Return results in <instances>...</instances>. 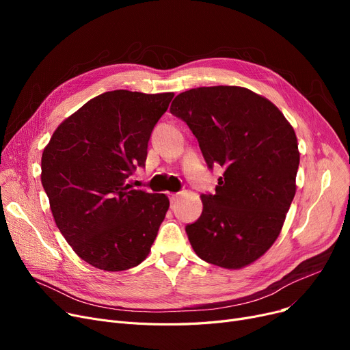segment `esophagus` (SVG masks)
I'll return each mask as SVG.
<instances>
[{"instance_id": "1", "label": "esophagus", "mask_w": 350, "mask_h": 350, "mask_svg": "<svg viewBox=\"0 0 350 350\" xmlns=\"http://www.w3.org/2000/svg\"><path fill=\"white\" fill-rule=\"evenodd\" d=\"M180 193H169V198H170V203H176V200L178 198Z\"/></svg>"}]
</instances>
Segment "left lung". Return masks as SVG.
Returning <instances> with one entry per match:
<instances>
[{
  "mask_svg": "<svg viewBox=\"0 0 350 350\" xmlns=\"http://www.w3.org/2000/svg\"><path fill=\"white\" fill-rule=\"evenodd\" d=\"M186 122L213 169L224 167L203 213L186 226L190 244L206 262L243 268L277 240L295 196L299 165L293 127L268 99L240 86L183 92L170 106Z\"/></svg>",
  "mask_w": 350,
  "mask_h": 350,
  "instance_id": "left-lung-1",
  "label": "left lung"
}]
</instances>
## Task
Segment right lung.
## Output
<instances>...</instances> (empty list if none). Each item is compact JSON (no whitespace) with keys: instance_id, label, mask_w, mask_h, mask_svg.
Instances as JSON below:
<instances>
[{"instance_id":"1","label":"right lung","mask_w":350,"mask_h":350,"mask_svg":"<svg viewBox=\"0 0 350 350\" xmlns=\"http://www.w3.org/2000/svg\"><path fill=\"white\" fill-rule=\"evenodd\" d=\"M173 96L105 92L64 120L44 149L41 181L55 223L92 267L124 271L149 255L169 198L126 180L144 165L153 127Z\"/></svg>"}]
</instances>
